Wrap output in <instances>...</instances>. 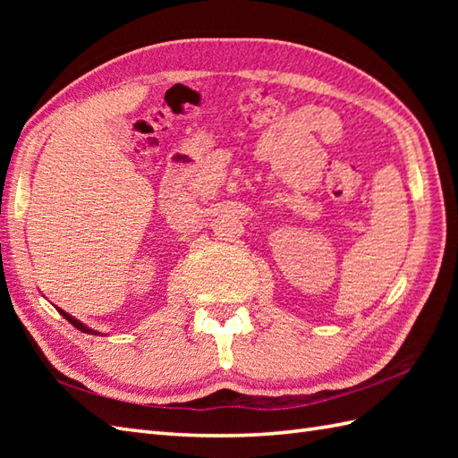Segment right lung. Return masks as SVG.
<instances>
[{"mask_svg": "<svg viewBox=\"0 0 458 458\" xmlns=\"http://www.w3.org/2000/svg\"><path fill=\"white\" fill-rule=\"evenodd\" d=\"M64 315V318L68 320V323H71V325H74L76 328H79V330H82V333H89V335H98V333H94V330L92 328H89V327H84L82 323H79V320H76V318H72L71 315H66V313H63Z\"/></svg>", "mask_w": 458, "mask_h": 458, "instance_id": "right-lung-1", "label": "right lung"}]
</instances>
